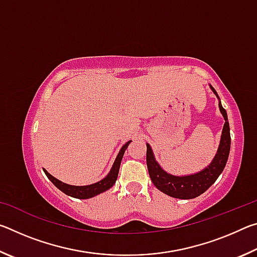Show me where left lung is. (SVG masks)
I'll return each mask as SVG.
<instances>
[{"instance_id": "left-lung-1", "label": "left lung", "mask_w": 257, "mask_h": 257, "mask_svg": "<svg viewBox=\"0 0 257 257\" xmlns=\"http://www.w3.org/2000/svg\"><path fill=\"white\" fill-rule=\"evenodd\" d=\"M210 88L214 93L217 99H219V108L225 122L223 124L220 144L219 147H217L215 156L206 168H204L203 170L196 173H193V175H171V173L165 171L159 164V162L155 159L151 145L149 143H146V163L151 180L156 188L171 197L180 199H191L199 196V195H202L204 191H206L214 184L215 180L222 173L225 164H227L230 153V144H231L227 111L223 108L219 95H217L216 90L213 88L212 85H210Z\"/></svg>"}]
</instances>
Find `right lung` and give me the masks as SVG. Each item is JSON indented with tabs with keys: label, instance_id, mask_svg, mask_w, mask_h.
I'll use <instances>...</instances> for the list:
<instances>
[{
	"label": "right lung",
	"instance_id": "obj_1",
	"mask_svg": "<svg viewBox=\"0 0 257 257\" xmlns=\"http://www.w3.org/2000/svg\"><path fill=\"white\" fill-rule=\"evenodd\" d=\"M130 143H132V141L127 142L122 147H121V150L119 151L118 155H116L114 163H113L110 172H108L102 180L95 182V184H92V185H86V186L68 185V184H64L62 181H60L59 179H56V178H54L52 175H50L45 169H43V171L45 172L47 178L53 182V185L56 187V188H59L62 193L68 195V196L79 198V199L92 198L94 196H97V195H99L101 193H104V191L108 190L113 185L115 184L116 178H118V175H119L121 161H122L124 152L127 150V147L129 146Z\"/></svg>",
	"mask_w": 257,
	"mask_h": 257
}]
</instances>
